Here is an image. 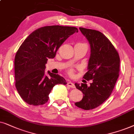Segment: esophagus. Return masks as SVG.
<instances>
[{
  "instance_id": "34e87169",
  "label": "esophagus",
  "mask_w": 134,
  "mask_h": 134,
  "mask_svg": "<svg viewBox=\"0 0 134 134\" xmlns=\"http://www.w3.org/2000/svg\"><path fill=\"white\" fill-rule=\"evenodd\" d=\"M67 85H68L69 87H70L71 88H75V86L74 83H72V82L70 81L67 82Z\"/></svg>"
}]
</instances>
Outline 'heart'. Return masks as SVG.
<instances>
[{
	"label": "heart",
	"instance_id": "obj_1",
	"mask_svg": "<svg viewBox=\"0 0 134 134\" xmlns=\"http://www.w3.org/2000/svg\"><path fill=\"white\" fill-rule=\"evenodd\" d=\"M70 74H72V73H73V70H70Z\"/></svg>",
	"mask_w": 134,
	"mask_h": 134
}]
</instances>
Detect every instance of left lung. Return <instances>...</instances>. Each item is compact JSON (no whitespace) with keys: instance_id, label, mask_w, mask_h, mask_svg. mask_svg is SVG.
<instances>
[{"instance_id":"1","label":"left lung","mask_w":134,"mask_h":134,"mask_svg":"<svg viewBox=\"0 0 134 134\" xmlns=\"http://www.w3.org/2000/svg\"><path fill=\"white\" fill-rule=\"evenodd\" d=\"M79 29L91 46L88 70L83 78L92 80V82L90 86L86 83L75 84L83 94L81 100L75 104L90 110L100 105L111 95L119 76L120 58L111 42L102 33L90 29Z\"/></svg>"}]
</instances>
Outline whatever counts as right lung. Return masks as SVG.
Listing matches in <instances>:
<instances>
[{"label":"right lung","mask_w":134,"mask_h":134,"mask_svg":"<svg viewBox=\"0 0 134 134\" xmlns=\"http://www.w3.org/2000/svg\"><path fill=\"white\" fill-rule=\"evenodd\" d=\"M78 32L75 27L44 26L32 32L21 44L15 58V86L27 103L43 105L55 85L67 84L58 74L48 71L46 75L45 64L48 59L54 58L67 38Z\"/></svg>","instance_id":"obj_1"}]
</instances>
